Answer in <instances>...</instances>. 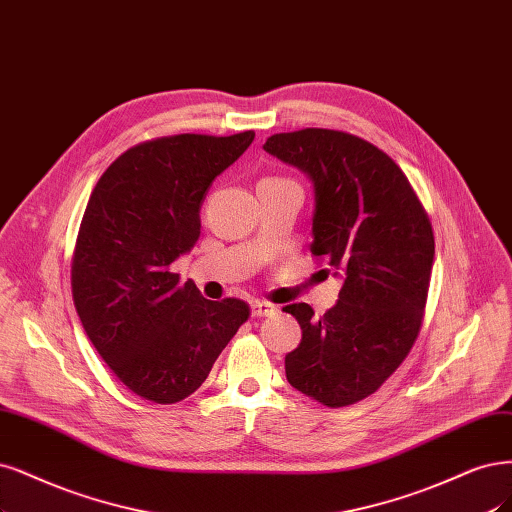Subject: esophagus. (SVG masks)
Wrapping results in <instances>:
<instances>
[{
  "mask_svg": "<svg viewBox=\"0 0 512 512\" xmlns=\"http://www.w3.org/2000/svg\"><path fill=\"white\" fill-rule=\"evenodd\" d=\"M277 313V307L267 301H254L252 303V315L254 317H271Z\"/></svg>",
  "mask_w": 512,
  "mask_h": 512,
  "instance_id": "esophagus-1",
  "label": "esophagus"
}]
</instances>
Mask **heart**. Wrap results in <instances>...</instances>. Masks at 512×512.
I'll use <instances>...</instances> for the list:
<instances>
[{
    "instance_id": "b5f03b06",
    "label": "heart",
    "mask_w": 512,
    "mask_h": 512,
    "mask_svg": "<svg viewBox=\"0 0 512 512\" xmlns=\"http://www.w3.org/2000/svg\"><path fill=\"white\" fill-rule=\"evenodd\" d=\"M273 180H277V178H273Z\"/></svg>"
}]
</instances>
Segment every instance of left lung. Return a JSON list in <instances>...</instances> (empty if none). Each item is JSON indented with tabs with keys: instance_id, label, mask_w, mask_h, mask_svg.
I'll return each instance as SVG.
<instances>
[{
	"instance_id": "1",
	"label": "left lung",
	"mask_w": 512,
	"mask_h": 512,
	"mask_svg": "<svg viewBox=\"0 0 512 512\" xmlns=\"http://www.w3.org/2000/svg\"><path fill=\"white\" fill-rule=\"evenodd\" d=\"M309 175L315 190L311 254L343 277L322 317L286 305L303 339L286 356L292 387L324 407L373 392L409 356L428 301L434 233L407 175L362 137L332 129L277 133L262 146Z\"/></svg>"
}]
</instances>
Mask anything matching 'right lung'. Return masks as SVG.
Returning a JSON list of instances; mask_svg holds the SVG:
<instances>
[{
  "label": "right lung",
  "instance_id": "1",
  "mask_svg": "<svg viewBox=\"0 0 512 512\" xmlns=\"http://www.w3.org/2000/svg\"><path fill=\"white\" fill-rule=\"evenodd\" d=\"M254 142L169 135L120 154L84 209L72 294L99 356L129 390L156 404L197 392L250 317L239 298L207 301L171 262L195 248L207 190Z\"/></svg>",
  "mask_w": 512,
  "mask_h": 512
}]
</instances>
